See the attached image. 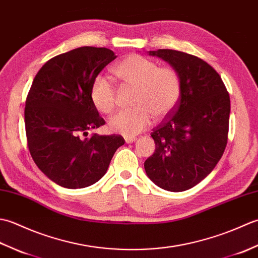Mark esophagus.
Here are the masks:
<instances>
[{
    "instance_id": "esophagus-1",
    "label": "esophagus",
    "mask_w": 258,
    "mask_h": 258,
    "mask_svg": "<svg viewBox=\"0 0 258 258\" xmlns=\"http://www.w3.org/2000/svg\"><path fill=\"white\" fill-rule=\"evenodd\" d=\"M125 142L126 143H133V142L136 141V138L135 136H125Z\"/></svg>"
}]
</instances>
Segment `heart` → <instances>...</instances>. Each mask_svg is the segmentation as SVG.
<instances>
[{
  "mask_svg": "<svg viewBox=\"0 0 258 258\" xmlns=\"http://www.w3.org/2000/svg\"><path fill=\"white\" fill-rule=\"evenodd\" d=\"M125 85L134 87L132 108L120 109L108 120L112 132L125 136L139 134L150 125L152 116L160 119L176 107L182 86L176 71L140 54H131L113 68ZM91 101L98 112L109 114L116 104V87L107 76L97 75L91 85Z\"/></svg>",
  "mask_w": 258,
  "mask_h": 258,
  "instance_id": "heart-1",
  "label": "heart"
}]
</instances>
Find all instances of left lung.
Listing matches in <instances>:
<instances>
[{
	"mask_svg": "<svg viewBox=\"0 0 258 258\" xmlns=\"http://www.w3.org/2000/svg\"><path fill=\"white\" fill-rule=\"evenodd\" d=\"M179 76L176 107L153 128L156 149L144 163L147 176L161 188L194 187L221 160L228 140L229 94L215 70L197 56L175 50L150 51Z\"/></svg>",
	"mask_w": 258,
	"mask_h": 258,
	"instance_id": "8db88e82",
	"label": "left lung"
}]
</instances>
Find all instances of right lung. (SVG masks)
I'll list each match as a JSON object with an SVG mask.
<instances>
[{"mask_svg":"<svg viewBox=\"0 0 258 258\" xmlns=\"http://www.w3.org/2000/svg\"><path fill=\"white\" fill-rule=\"evenodd\" d=\"M116 58L106 47L83 46L43 65L25 101V132L30 154L54 183L83 188L106 173L120 135H89L105 124L91 101V85Z\"/></svg>","mask_w":258,"mask_h":258,"instance_id":"right-lung-1","label":"right lung"}]
</instances>
